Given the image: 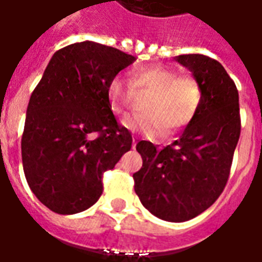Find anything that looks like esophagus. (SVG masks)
Here are the masks:
<instances>
[{
  "label": "esophagus",
  "instance_id": "obj_1",
  "mask_svg": "<svg viewBox=\"0 0 262 262\" xmlns=\"http://www.w3.org/2000/svg\"><path fill=\"white\" fill-rule=\"evenodd\" d=\"M132 147H136V140H135V139H133V142H132Z\"/></svg>",
  "mask_w": 262,
  "mask_h": 262
}]
</instances>
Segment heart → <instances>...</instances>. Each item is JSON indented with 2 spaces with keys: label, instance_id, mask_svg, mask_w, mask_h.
<instances>
[{
  "label": "heart",
  "instance_id": "1",
  "mask_svg": "<svg viewBox=\"0 0 262 262\" xmlns=\"http://www.w3.org/2000/svg\"><path fill=\"white\" fill-rule=\"evenodd\" d=\"M130 85L115 77L109 81L106 95L111 111L122 114L130 105L135 91H153L144 102V114H129L120 119V125L133 133L148 137H159L165 130L174 133L192 122L202 105L201 84L193 77L178 75L172 69H137L132 73Z\"/></svg>",
  "mask_w": 262,
  "mask_h": 262
}]
</instances>
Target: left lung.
<instances>
[{
    "mask_svg": "<svg viewBox=\"0 0 262 262\" xmlns=\"http://www.w3.org/2000/svg\"><path fill=\"white\" fill-rule=\"evenodd\" d=\"M176 61L202 86L201 109L171 146L137 143L143 159L133 174L143 206L167 222H187L202 213L226 187L240 137L238 92L223 66L203 54H182Z\"/></svg>",
    "mask_w": 262,
    "mask_h": 262,
    "instance_id": "left-lung-1",
    "label": "left lung"
}]
</instances>
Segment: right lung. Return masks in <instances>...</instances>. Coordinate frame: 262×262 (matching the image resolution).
I'll use <instances>...</instances> for the list:
<instances>
[{
	"instance_id": "1",
	"label": "right lung",
	"mask_w": 262,
	"mask_h": 262,
	"mask_svg": "<svg viewBox=\"0 0 262 262\" xmlns=\"http://www.w3.org/2000/svg\"><path fill=\"white\" fill-rule=\"evenodd\" d=\"M135 60L105 45L74 43L52 56L32 92L20 143L24 172L35 196L56 213L91 208L103 172L130 150V132L118 125L106 90Z\"/></svg>"
}]
</instances>
